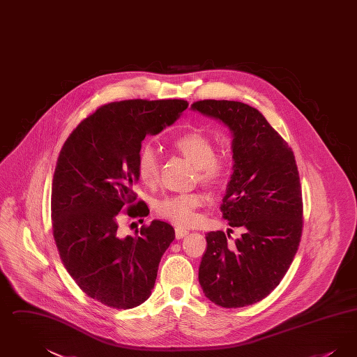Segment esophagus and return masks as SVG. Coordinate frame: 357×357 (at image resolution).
I'll list each match as a JSON object with an SVG mask.
<instances>
[{"label":"esophagus","mask_w":357,"mask_h":357,"mask_svg":"<svg viewBox=\"0 0 357 357\" xmlns=\"http://www.w3.org/2000/svg\"><path fill=\"white\" fill-rule=\"evenodd\" d=\"M188 236V231L185 230V229H182V227H176L175 229V237L176 239H182V238L187 237Z\"/></svg>","instance_id":"34e87169"}]
</instances>
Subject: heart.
<instances>
[{"label": "heart", "instance_id": "1", "mask_svg": "<svg viewBox=\"0 0 357 357\" xmlns=\"http://www.w3.org/2000/svg\"><path fill=\"white\" fill-rule=\"evenodd\" d=\"M174 147L191 162L199 181L208 186H217L226 175L227 165L223 159L215 158V149L210 137L201 132H187L179 136ZM159 156L150 144H144L137 155V172L140 179L153 185L159 176ZM204 204V197L198 192L167 197L156 204V213L178 226H191L197 221V210Z\"/></svg>", "mask_w": 357, "mask_h": 357}]
</instances>
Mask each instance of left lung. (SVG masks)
I'll return each mask as SVG.
<instances>
[{
  "label": "left lung",
  "mask_w": 357,
  "mask_h": 357,
  "mask_svg": "<svg viewBox=\"0 0 357 357\" xmlns=\"http://www.w3.org/2000/svg\"><path fill=\"white\" fill-rule=\"evenodd\" d=\"M191 109L221 121L233 136V174L221 210L231 227L243 229L231 245L223 231L206 234L199 284L217 305H252L277 288L300 245L303 197L294 155L245 102L201 100Z\"/></svg>",
  "instance_id": "8db88e82"
}]
</instances>
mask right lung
<instances>
[{"label":"right lung","mask_w":357,"mask_h":357,"mask_svg":"<svg viewBox=\"0 0 357 357\" xmlns=\"http://www.w3.org/2000/svg\"><path fill=\"white\" fill-rule=\"evenodd\" d=\"M187 105L176 99L105 104L60 151L52 182L53 237L70 277L104 305L131 309L151 296L174 227L155 220L136 237H120L116 215L130 206L143 217L142 204L131 206L142 142L175 123Z\"/></svg>","instance_id":"add662e5"}]
</instances>
